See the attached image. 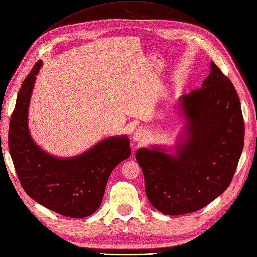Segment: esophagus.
Segmentation results:
<instances>
[{"mask_svg":"<svg viewBox=\"0 0 257 257\" xmlns=\"http://www.w3.org/2000/svg\"><path fill=\"white\" fill-rule=\"evenodd\" d=\"M144 137H145V133H144V131L142 128L137 130L135 133H134V135H133L134 141H142L144 139Z\"/></svg>","mask_w":257,"mask_h":257,"instance_id":"34e87169","label":"esophagus"}]
</instances>
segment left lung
<instances>
[{"label":"left lung","mask_w":257,"mask_h":257,"mask_svg":"<svg viewBox=\"0 0 257 257\" xmlns=\"http://www.w3.org/2000/svg\"><path fill=\"white\" fill-rule=\"evenodd\" d=\"M210 66L202 88L180 99L187 123L176 154L157 146L136 152L146 197L167 215L197 211L221 195L242 152L245 122L238 95L219 68L213 62Z\"/></svg>","instance_id":"left-lung-1"}]
</instances>
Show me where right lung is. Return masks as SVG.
<instances>
[{"mask_svg":"<svg viewBox=\"0 0 257 257\" xmlns=\"http://www.w3.org/2000/svg\"><path fill=\"white\" fill-rule=\"evenodd\" d=\"M43 63L23 81L8 131V148L23 189L35 202L58 214L82 218L101 205L113 169L131 155L126 136L108 137L81 155L57 158L44 152L28 130V106Z\"/></svg>","mask_w":257,"mask_h":257,"instance_id":"right-lung-1","label":"right lung"}]
</instances>
